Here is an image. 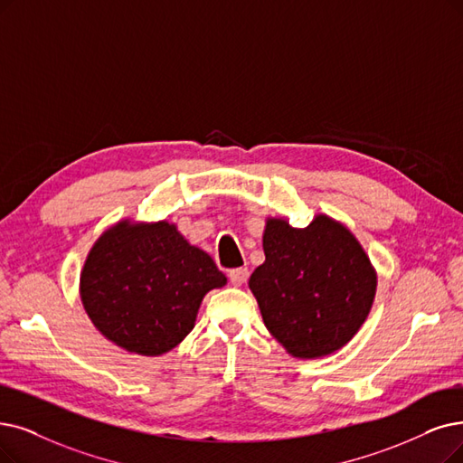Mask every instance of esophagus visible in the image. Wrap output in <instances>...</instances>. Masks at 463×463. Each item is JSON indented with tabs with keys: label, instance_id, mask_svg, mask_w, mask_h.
<instances>
[{
	"label": "esophagus",
	"instance_id": "34e87169",
	"mask_svg": "<svg viewBox=\"0 0 463 463\" xmlns=\"http://www.w3.org/2000/svg\"><path fill=\"white\" fill-rule=\"evenodd\" d=\"M247 275H249V271H247L245 268H235V269H230V271H228L230 281H232V285H235V287H241V285L247 281Z\"/></svg>",
	"mask_w": 463,
	"mask_h": 463
}]
</instances>
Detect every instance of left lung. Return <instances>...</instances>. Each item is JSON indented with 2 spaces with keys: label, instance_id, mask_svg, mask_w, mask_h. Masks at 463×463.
Masks as SVG:
<instances>
[{
  "label": "left lung",
  "instance_id": "obj_1",
  "mask_svg": "<svg viewBox=\"0 0 463 463\" xmlns=\"http://www.w3.org/2000/svg\"><path fill=\"white\" fill-rule=\"evenodd\" d=\"M262 247L266 260L249 288L269 335L298 359L342 349L366 321L378 285L357 237L326 214L306 228L268 218Z\"/></svg>",
  "mask_w": 463,
  "mask_h": 463
}]
</instances>
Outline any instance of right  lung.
Masks as SVG:
<instances>
[{"mask_svg":"<svg viewBox=\"0 0 463 463\" xmlns=\"http://www.w3.org/2000/svg\"><path fill=\"white\" fill-rule=\"evenodd\" d=\"M228 283L213 258L167 220H121L87 254L80 296L100 335L157 357L186 338L205 294Z\"/></svg>","mask_w":463,"mask_h":463,"instance_id":"obj_1","label":"right lung"}]
</instances>
